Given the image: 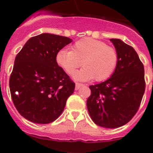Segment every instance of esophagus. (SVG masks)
Segmentation results:
<instances>
[{
	"label": "esophagus",
	"mask_w": 153,
	"mask_h": 153,
	"mask_svg": "<svg viewBox=\"0 0 153 153\" xmlns=\"http://www.w3.org/2000/svg\"><path fill=\"white\" fill-rule=\"evenodd\" d=\"M82 86H83V83H76V86H75V90H78L79 89H80Z\"/></svg>",
	"instance_id": "obj_1"
}]
</instances>
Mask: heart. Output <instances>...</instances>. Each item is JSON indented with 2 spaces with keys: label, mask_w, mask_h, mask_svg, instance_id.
<instances>
[{
  "label": "heart",
  "mask_w": 153,
  "mask_h": 153,
  "mask_svg": "<svg viewBox=\"0 0 153 153\" xmlns=\"http://www.w3.org/2000/svg\"><path fill=\"white\" fill-rule=\"evenodd\" d=\"M118 60L114 47L93 38L81 39L74 44L73 51L62 49L56 56L57 64L70 75L83 63L84 68L74 76L75 79L82 81L108 79L117 68Z\"/></svg>",
  "instance_id": "heart-1"
}]
</instances>
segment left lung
Returning <instances> with one entry per match:
<instances>
[{
	"instance_id": "left-lung-1",
	"label": "left lung",
	"mask_w": 153,
	"mask_h": 153,
	"mask_svg": "<svg viewBox=\"0 0 153 153\" xmlns=\"http://www.w3.org/2000/svg\"><path fill=\"white\" fill-rule=\"evenodd\" d=\"M118 53L117 67L111 77L90 86L86 106L92 120L105 128H117L129 122L145 92L144 67L137 53L120 39H110Z\"/></svg>"
}]
</instances>
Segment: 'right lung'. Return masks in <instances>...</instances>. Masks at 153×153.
<instances>
[{"instance_id":"add662e5","label":"right lung","mask_w":153,"mask_h":153,"mask_svg":"<svg viewBox=\"0 0 153 153\" xmlns=\"http://www.w3.org/2000/svg\"><path fill=\"white\" fill-rule=\"evenodd\" d=\"M69 37L41 33L30 38L17 53L9 86L19 113L30 122L47 124L60 117L75 83L56 61Z\"/></svg>"}]
</instances>
